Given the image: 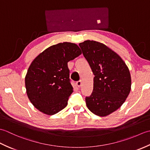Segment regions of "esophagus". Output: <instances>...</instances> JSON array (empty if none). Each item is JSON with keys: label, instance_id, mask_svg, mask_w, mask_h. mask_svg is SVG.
Returning a JSON list of instances; mask_svg holds the SVG:
<instances>
[{"label": "esophagus", "instance_id": "esophagus-1", "mask_svg": "<svg viewBox=\"0 0 150 150\" xmlns=\"http://www.w3.org/2000/svg\"><path fill=\"white\" fill-rule=\"evenodd\" d=\"M82 84V80H79V81L77 82V85L78 87H81Z\"/></svg>", "mask_w": 150, "mask_h": 150}]
</instances>
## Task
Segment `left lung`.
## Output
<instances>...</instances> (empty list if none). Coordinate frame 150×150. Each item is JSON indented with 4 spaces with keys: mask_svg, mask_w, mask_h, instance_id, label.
I'll list each match as a JSON object with an SVG mask.
<instances>
[{
    "mask_svg": "<svg viewBox=\"0 0 150 150\" xmlns=\"http://www.w3.org/2000/svg\"><path fill=\"white\" fill-rule=\"evenodd\" d=\"M95 75L93 90L86 97L92 113L107 116L122 106L131 90V75L120 57L104 44L93 40L79 44Z\"/></svg>",
    "mask_w": 150,
    "mask_h": 150,
    "instance_id": "8db88e82",
    "label": "left lung"
}]
</instances>
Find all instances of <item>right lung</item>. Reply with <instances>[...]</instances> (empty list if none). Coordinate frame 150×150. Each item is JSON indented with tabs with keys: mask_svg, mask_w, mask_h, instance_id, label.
<instances>
[{
	"mask_svg": "<svg viewBox=\"0 0 150 150\" xmlns=\"http://www.w3.org/2000/svg\"><path fill=\"white\" fill-rule=\"evenodd\" d=\"M81 53L77 44L66 42L47 47L33 60L25 86L28 98L37 110L52 115L68 105L73 91L68 62Z\"/></svg>",
	"mask_w": 150,
	"mask_h": 150,
	"instance_id": "right-lung-1",
	"label": "right lung"
}]
</instances>
